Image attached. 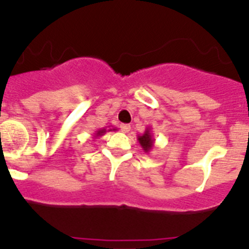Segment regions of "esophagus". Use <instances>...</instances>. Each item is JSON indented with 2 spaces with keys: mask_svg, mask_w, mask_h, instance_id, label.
I'll return each instance as SVG.
<instances>
[{
  "mask_svg": "<svg viewBox=\"0 0 249 249\" xmlns=\"http://www.w3.org/2000/svg\"><path fill=\"white\" fill-rule=\"evenodd\" d=\"M120 128L123 133H128V132L131 131V126H129V124H121Z\"/></svg>",
  "mask_w": 249,
  "mask_h": 249,
  "instance_id": "1",
  "label": "esophagus"
}]
</instances>
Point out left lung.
<instances>
[{
	"label": "left lung",
	"instance_id": "left-lung-1",
	"mask_svg": "<svg viewBox=\"0 0 249 249\" xmlns=\"http://www.w3.org/2000/svg\"><path fill=\"white\" fill-rule=\"evenodd\" d=\"M138 142L141 144V146L143 148L144 153L148 154L151 149L154 148V144H155V138H154V134L151 132L150 127H146L145 132L141 136H138Z\"/></svg>",
	"mask_w": 249,
	"mask_h": 249
}]
</instances>
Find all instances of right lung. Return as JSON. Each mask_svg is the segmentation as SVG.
I'll return each mask as SVG.
<instances>
[{"instance_id": "1", "label": "right lung", "mask_w": 249, "mask_h": 249, "mask_svg": "<svg viewBox=\"0 0 249 249\" xmlns=\"http://www.w3.org/2000/svg\"><path fill=\"white\" fill-rule=\"evenodd\" d=\"M111 131H117V128H108V129H106V128H100V129H98V131L95 132V134H94V139H96V138H99V137H101V136H104V134L106 133V132H111Z\"/></svg>"}]
</instances>
